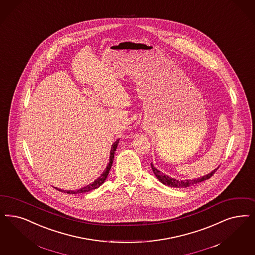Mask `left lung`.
I'll return each mask as SVG.
<instances>
[{
	"mask_svg": "<svg viewBox=\"0 0 255 255\" xmlns=\"http://www.w3.org/2000/svg\"><path fill=\"white\" fill-rule=\"evenodd\" d=\"M151 166V169L154 173V175L157 177L159 181L161 183H163L164 185H168V186H171V187H187V186H190V185H195V184H199L201 182H203L207 179L211 178L212 176L215 174V172L219 169V167H217L216 169H214L211 173L207 174V175L202 176L200 178H197V179H193V180H185V181H179V180H176L173 178H170L169 176L166 175L164 173H162L160 170H158L156 167H154V166L152 164H150Z\"/></svg>",
	"mask_w": 255,
	"mask_h": 255,
	"instance_id": "left-lung-1",
	"label": "left lung"
}]
</instances>
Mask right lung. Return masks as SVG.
Here are the masks:
<instances>
[{
  "label": "right lung",
  "instance_id": "obj_1",
  "mask_svg": "<svg viewBox=\"0 0 255 255\" xmlns=\"http://www.w3.org/2000/svg\"><path fill=\"white\" fill-rule=\"evenodd\" d=\"M118 144H119V139L116 141L114 144L112 145V147H111V150H110V160H109V163H108L107 167H106V169H105L104 173H103L102 175L100 176L98 179H96L92 184H89V185H87V186H85V187H82V188H80V189L73 190V191H70V190H61V189H58V188H56V189H57V190H59V191H61V192H64V193L67 194L86 193V192L91 191V190H93V189H96V188H98L100 185H103V184L105 183V181H106L107 176L109 174V170H110L111 166H112V164H113L115 151H116V149H117Z\"/></svg>",
  "mask_w": 255,
  "mask_h": 255
}]
</instances>
